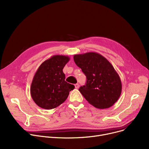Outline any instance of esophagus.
Segmentation results:
<instances>
[{
    "label": "esophagus",
    "mask_w": 149,
    "mask_h": 149,
    "mask_svg": "<svg viewBox=\"0 0 149 149\" xmlns=\"http://www.w3.org/2000/svg\"><path fill=\"white\" fill-rule=\"evenodd\" d=\"M79 86H80V85H79V83H77V84H75V88H76V89H78L79 88Z\"/></svg>",
    "instance_id": "obj_1"
}]
</instances>
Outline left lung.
Masks as SVG:
<instances>
[{"instance_id": "8db88e82", "label": "left lung", "mask_w": 149, "mask_h": 149, "mask_svg": "<svg viewBox=\"0 0 149 149\" xmlns=\"http://www.w3.org/2000/svg\"><path fill=\"white\" fill-rule=\"evenodd\" d=\"M74 60L86 76V84L79 89L85 99L98 109L113 106L121 95L122 84L111 63L92 52L74 55Z\"/></svg>"}]
</instances>
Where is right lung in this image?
Wrapping results in <instances>:
<instances>
[{"instance_id": "right-lung-1", "label": "right lung", "mask_w": 149, "mask_h": 149, "mask_svg": "<svg viewBox=\"0 0 149 149\" xmlns=\"http://www.w3.org/2000/svg\"><path fill=\"white\" fill-rule=\"evenodd\" d=\"M68 56L56 55L45 60L36 71L30 92L37 105L45 109H54L67 99L75 86L67 83L63 69L69 61Z\"/></svg>"}]
</instances>
